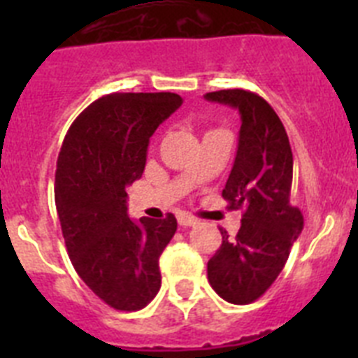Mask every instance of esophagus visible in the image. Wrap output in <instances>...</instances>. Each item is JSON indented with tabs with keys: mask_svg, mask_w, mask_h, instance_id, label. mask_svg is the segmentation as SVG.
<instances>
[{
	"mask_svg": "<svg viewBox=\"0 0 358 358\" xmlns=\"http://www.w3.org/2000/svg\"><path fill=\"white\" fill-rule=\"evenodd\" d=\"M177 222H179V226L182 227H192L197 224V218L192 217V215L188 213H177Z\"/></svg>",
	"mask_w": 358,
	"mask_h": 358,
	"instance_id": "1",
	"label": "esophagus"
}]
</instances>
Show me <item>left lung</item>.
<instances>
[{
	"label": "left lung",
	"instance_id": "8db88e82",
	"mask_svg": "<svg viewBox=\"0 0 358 358\" xmlns=\"http://www.w3.org/2000/svg\"><path fill=\"white\" fill-rule=\"evenodd\" d=\"M206 98L236 107L242 118L222 197L229 210L243 211L235 238L220 227L222 245L208 262V280L222 299L249 305L276 281L303 229L301 211L290 201L292 150L276 110L260 94L222 90Z\"/></svg>",
	"mask_w": 358,
	"mask_h": 358
}]
</instances>
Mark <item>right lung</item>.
Returning <instances> with one entry per match:
<instances>
[{
  "mask_svg": "<svg viewBox=\"0 0 358 358\" xmlns=\"http://www.w3.org/2000/svg\"><path fill=\"white\" fill-rule=\"evenodd\" d=\"M181 103L176 93L106 94L77 116L59 152L55 206L69 260L115 310H141L159 292V256L177 220H131L125 188L143 173L150 136Z\"/></svg>",
  "mask_w": 358,
  "mask_h": 358,
  "instance_id": "right-lung-1",
  "label": "right lung"
}]
</instances>
